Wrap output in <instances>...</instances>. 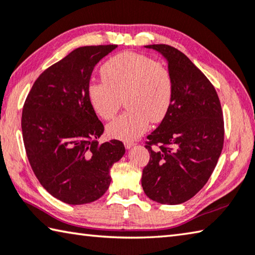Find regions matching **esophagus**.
I'll return each instance as SVG.
<instances>
[{"mask_svg": "<svg viewBox=\"0 0 255 255\" xmlns=\"http://www.w3.org/2000/svg\"><path fill=\"white\" fill-rule=\"evenodd\" d=\"M124 143H125V147H126L127 149H130V148H131L133 145H135V142H133V141H125Z\"/></svg>", "mask_w": 255, "mask_h": 255, "instance_id": "obj_1", "label": "esophagus"}]
</instances>
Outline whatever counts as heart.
I'll return each mask as SVG.
<instances>
[{"label":"heart","instance_id":"obj_1","mask_svg":"<svg viewBox=\"0 0 255 255\" xmlns=\"http://www.w3.org/2000/svg\"><path fill=\"white\" fill-rule=\"evenodd\" d=\"M100 72L104 81L88 87L95 112L110 120L122 108L123 99L128 108L108 126V133L116 139H136L147 130L149 122L160 123L168 114L174 80L164 63L126 51L106 61Z\"/></svg>","mask_w":255,"mask_h":255}]
</instances>
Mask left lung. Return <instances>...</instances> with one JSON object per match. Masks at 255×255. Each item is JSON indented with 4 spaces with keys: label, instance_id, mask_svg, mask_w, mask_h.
I'll return each instance as SVG.
<instances>
[{
    "label": "left lung",
    "instance_id": "obj_1",
    "mask_svg": "<svg viewBox=\"0 0 255 255\" xmlns=\"http://www.w3.org/2000/svg\"><path fill=\"white\" fill-rule=\"evenodd\" d=\"M168 61L174 98L158 128L147 136L150 158L142 169L146 195L160 204H182L204 187L223 149L224 119L214 86L179 50L150 44Z\"/></svg>",
    "mask_w": 255,
    "mask_h": 255
}]
</instances>
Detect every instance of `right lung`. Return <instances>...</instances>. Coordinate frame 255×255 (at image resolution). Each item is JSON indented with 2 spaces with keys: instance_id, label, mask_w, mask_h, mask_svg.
Returning a JSON list of instances; mask_svg holds the SVG:
<instances>
[{
  "instance_id": "add662e5",
  "label": "right lung",
  "mask_w": 255,
  "mask_h": 255,
  "mask_svg": "<svg viewBox=\"0 0 255 255\" xmlns=\"http://www.w3.org/2000/svg\"><path fill=\"white\" fill-rule=\"evenodd\" d=\"M116 44L87 45L41 73L22 110L27 159L40 184L53 197L80 205L107 191L109 170L125 154L124 143L99 145L104 125L88 96L92 70Z\"/></svg>"
}]
</instances>
